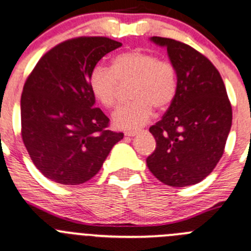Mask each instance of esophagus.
I'll return each mask as SVG.
<instances>
[{
  "instance_id": "1",
  "label": "esophagus",
  "mask_w": 251,
  "mask_h": 251,
  "mask_svg": "<svg viewBox=\"0 0 251 251\" xmlns=\"http://www.w3.org/2000/svg\"><path fill=\"white\" fill-rule=\"evenodd\" d=\"M138 133H139L138 130H130V132H126V134L124 135H126V137H135Z\"/></svg>"
}]
</instances>
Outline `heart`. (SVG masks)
<instances>
[{
	"mask_svg": "<svg viewBox=\"0 0 251 251\" xmlns=\"http://www.w3.org/2000/svg\"><path fill=\"white\" fill-rule=\"evenodd\" d=\"M119 82H133V101L122 106L112 117L118 129L143 127L151 118L154 107L159 111L166 109L177 91V76L173 64L140 49L121 52L112 59L111 69L96 65L88 75L90 90L104 108L116 107Z\"/></svg>",
	"mask_w": 251,
	"mask_h": 251,
	"instance_id": "1",
	"label": "heart"
}]
</instances>
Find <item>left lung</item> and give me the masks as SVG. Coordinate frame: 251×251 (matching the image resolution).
<instances>
[{"label": "left lung", "mask_w": 251, "mask_h": 251, "mask_svg": "<svg viewBox=\"0 0 251 251\" xmlns=\"http://www.w3.org/2000/svg\"><path fill=\"white\" fill-rule=\"evenodd\" d=\"M150 40L168 49L177 91L163 119L149 128L156 148L147 165L165 185H195L213 171L224 152L231 127L226 86L216 66L192 47L170 38Z\"/></svg>", "instance_id": "left-lung-1"}]
</instances>
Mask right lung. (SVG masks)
I'll use <instances>...</instances> for the list:
<instances>
[{
  "instance_id": "obj_1",
  "label": "right lung",
  "mask_w": 251,
  "mask_h": 251,
  "mask_svg": "<svg viewBox=\"0 0 251 251\" xmlns=\"http://www.w3.org/2000/svg\"><path fill=\"white\" fill-rule=\"evenodd\" d=\"M122 43L106 37L65 40L40 58L21 97L22 139L33 164L54 182L80 185L103 165L123 133L95 107L88 86L94 66Z\"/></svg>"
}]
</instances>
